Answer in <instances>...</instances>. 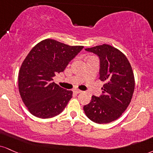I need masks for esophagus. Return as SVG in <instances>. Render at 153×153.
Returning a JSON list of instances; mask_svg holds the SVG:
<instances>
[{
	"instance_id": "obj_1",
	"label": "esophagus",
	"mask_w": 153,
	"mask_h": 153,
	"mask_svg": "<svg viewBox=\"0 0 153 153\" xmlns=\"http://www.w3.org/2000/svg\"><path fill=\"white\" fill-rule=\"evenodd\" d=\"M74 92L75 93H77V94H78V93H82V91H80V90H75L74 91Z\"/></svg>"
}]
</instances>
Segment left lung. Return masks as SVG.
Masks as SVG:
<instances>
[{
  "label": "left lung",
  "mask_w": 153,
  "mask_h": 153,
  "mask_svg": "<svg viewBox=\"0 0 153 153\" xmlns=\"http://www.w3.org/2000/svg\"><path fill=\"white\" fill-rule=\"evenodd\" d=\"M100 60L99 79L105 82L102 94L92 96L83 110L93 122L105 124L117 120L127 109L135 89L133 72L128 58L122 52L110 45L85 48Z\"/></svg>",
  "instance_id": "left-lung-1"
}]
</instances>
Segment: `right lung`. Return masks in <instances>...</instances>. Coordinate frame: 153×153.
<instances>
[{"mask_svg":"<svg viewBox=\"0 0 153 153\" xmlns=\"http://www.w3.org/2000/svg\"><path fill=\"white\" fill-rule=\"evenodd\" d=\"M83 46H70L52 39L38 43L22 63L18 89L30 113L40 118H51L65 109L73 96L53 82L57 73L65 71Z\"/></svg>","mask_w":153,"mask_h":153,"instance_id":"add662e5","label":"right lung"}]
</instances>
